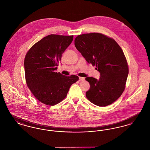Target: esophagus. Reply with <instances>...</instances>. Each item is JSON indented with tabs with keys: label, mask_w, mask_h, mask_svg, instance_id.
<instances>
[{
	"label": "esophagus",
	"mask_w": 150,
	"mask_h": 150,
	"mask_svg": "<svg viewBox=\"0 0 150 150\" xmlns=\"http://www.w3.org/2000/svg\"><path fill=\"white\" fill-rule=\"evenodd\" d=\"M79 80L80 81H84L85 80V78L83 77H79Z\"/></svg>",
	"instance_id": "1"
}]
</instances>
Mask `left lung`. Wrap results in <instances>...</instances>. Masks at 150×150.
Segmentation results:
<instances>
[{
	"mask_svg": "<svg viewBox=\"0 0 150 150\" xmlns=\"http://www.w3.org/2000/svg\"><path fill=\"white\" fill-rule=\"evenodd\" d=\"M75 46L100 73L98 80L86 78L90 84L86 97L98 106L111 105L121 96L128 75V66L120 47L113 39L96 33L78 36Z\"/></svg>",
	"mask_w": 150,
	"mask_h": 150,
	"instance_id": "8db88e82",
	"label": "left lung"
}]
</instances>
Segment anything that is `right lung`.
Returning <instances> with one entry per match:
<instances>
[{"instance_id":"add662e5","label":"right lung","mask_w":150,"mask_h":150,"mask_svg":"<svg viewBox=\"0 0 150 150\" xmlns=\"http://www.w3.org/2000/svg\"><path fill=\"white\" fill-rule=\"evenodd\" d=\"M73 36L51 34L35 43L27 53L25 73L27 86L36 98L49 106L59 103L70 87L79 80L76 75L65 76L55 72Z\"/></svg>"}]
</instances>
